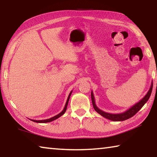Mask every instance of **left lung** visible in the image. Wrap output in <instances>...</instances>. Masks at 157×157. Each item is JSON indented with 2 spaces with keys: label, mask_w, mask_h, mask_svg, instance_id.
<instances>
[{
  "label": "left lung",
  "mask_w": 157,
  "mask_h": 157,
  "mask_svg": "<svg viewBox=\"0 0 157 157\" xmlns=\"http://www.w3.org/2000/svg\"><path fill=\"white\" fill-rule=\"evenodd\" d=\"M152 86H153V82H152V84H151V86L149 90H148V92L140 101H138L137 103L135 104L132 107H130L129 109H128L126 111H125V112L121 113H119V114L108 113L104 112V111L101 110V109H99V108L96 106L95 97H94L93 91H91V99H92L93 108L97 113H98L99 115H101L102 117H104L105 118L109 119V120L113 121H121L126 120V119L132 117L135 115V114L137 113L138 111L144 106V104L147 101V100L149 99L151 95V93H152Z\"/></svg>",
  "instance_id": "1"
}]
</instances>
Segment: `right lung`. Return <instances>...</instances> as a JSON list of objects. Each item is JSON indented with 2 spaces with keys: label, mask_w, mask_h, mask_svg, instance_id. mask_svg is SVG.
<instances>
[{
  "label": "right lung",
  "mask_w": 157,
  "mask_h": 157,
  "mask_svg": "<svg viewBox=\"0 0 157 157\" xmlns=\"http://www.w3.org/2000/svg\"><path fill=\"white\" fill-rule=\"evenodd\" d=\"M72 92H73V90H71V93H69V97H68L67 100V102H66V104H65V106H64V108L63 110H62L61 113H59V114H58V115H57L54 116V117H53L49 118V119H43V120H35V119H30V120L32 121L36 122V123H48V122L53 121H54V120H56V119H57L58 118H59V117H61L62 115H63L64 114V113L66 112V110H67V105H68V103H69V101L70 97H71V93H72Z\"/></svg>",
  "instance_id": "right-lung-1"
}]
</instances>
